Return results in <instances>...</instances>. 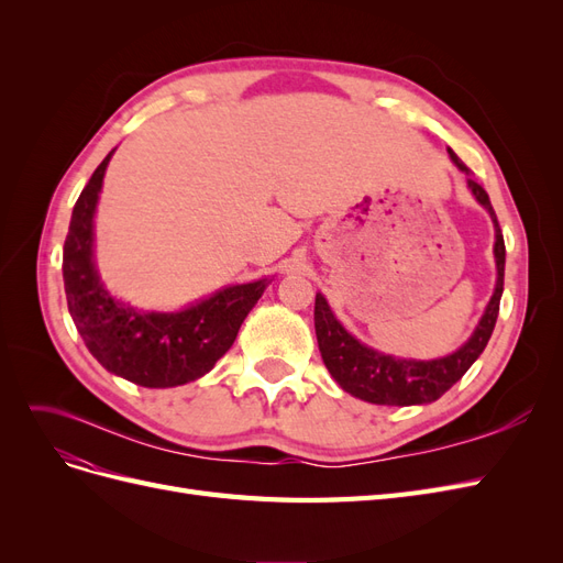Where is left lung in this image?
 Instances as JSON below:
<instances>
[{
  "instance_id": "1",
  "label": "left lung",
  "mask_w": 563,
  "mask_h": 563,
  "mask_svg": "<svg viewBox=\"0 0 563 563\" xmlns=\"http://www.w3.org/2000/svg\"><path fill=\"white\" fill-rule=\"evenodd\" d=\"M449 155L460 172H465L470 176L467 187L476 197V201H479L482 207L490 213L493 225H496V246H493V253H496V267H498L496 291H493L479 327L474 329L467 343L463 347H457L453 354L441 356V360H432V362L399 360V356L383 354L378 350L362 345L360 340L350 335L343 329V323L333 317L327 298L317 294L314 331H317L321 360L327 364L335 383L356 399L383 404V406H413V404L437 401L446 389H451L460 378L465 376L467 368L476 360H479V354L484 352L493 329H496V319L500 312L503 282H505V240L486 190L472 178L470 168L457 159L453 150H449Z\"/></svg>"
}]
</instances>
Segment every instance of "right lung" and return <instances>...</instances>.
Listing matches in <instances>:
<instances>
[{"mask_svg":"<svg viewBox=\"0 0 563 563\" xmlns=\"http://www.w3.org/2000/svg\"><path fill=\"white\" fill-rule=\"evenodd\" d=\"M112 152L73 209L63 246L67 310L89 352L114 376L143 387L185 385L209 373L232 347L267 279L228 286L180 312H145L114 300L93 265V216Z\"/></svg>","mask_w":563,"mask_h":563,"instance_id":"1","label":"right lung"}]
</instances>
